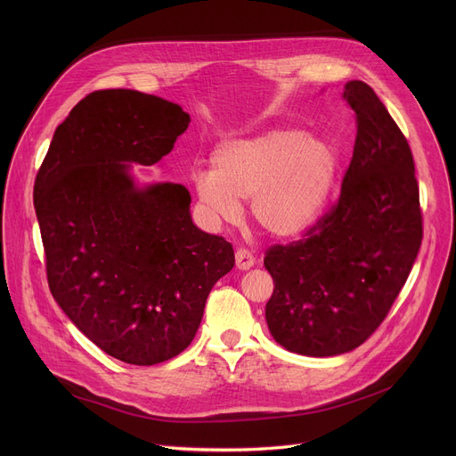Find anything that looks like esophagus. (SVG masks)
I'll use <instances>...</instances> for the list:
<instances>
[{
    "label": "esophagus",
    "mask_w": 456,
    "mask_h": 456,
    "mask_svg": "<svg viewBox=\"0 0 456 456\" xmlns=\"http://www.w3.org/2000/svg\"><path fill=\"white\" fill-rule=\"evenodd\" d=\"M234 258H236V268L242 270V272L255 266V255L249 249H246V248L236 249Z\"/></svg>",
    "instance_id": "esophagus-1"
}]
</instances>
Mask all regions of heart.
<instances>
[{"mask_svg": "<svg viewBox=\"0 0 456 456\" xmlns=\"http://www.w3.org/2000/svg\"><path fill=\"white\" fill-rule=\"evenodd\" d=\"M212 170L194 177L212 220L234 224L249 200L253 222L270 236L294 238L313 227L329 200L337 157L329 143L297 129H272L224 143Z\"/></svg>", "mask_w": 456, "mask_h": 456, "instance_id": "1", "label": "heart"}]
</instances>
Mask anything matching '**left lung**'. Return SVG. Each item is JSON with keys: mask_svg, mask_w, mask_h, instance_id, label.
I'll list each match as a JSON object with an SVG mask.
<instances>
[{"mask_svg": "<svg viewBox=\"0 0 456 456\" xmlns=\"http://www.w3.org/2000/svg\"><path fill=\"white\" fill-rule=\"evenodd\" d=\"M353 159L338 201L306 238L266 251V322L279 346L334 356L364 344L390 313L418 256L423 225L409 142L371 86L349 81Z\"/></svg>", "mask_w": 456, "mask_h": 456, "instance_id": "1", "label": "left lung"}]
</instances>
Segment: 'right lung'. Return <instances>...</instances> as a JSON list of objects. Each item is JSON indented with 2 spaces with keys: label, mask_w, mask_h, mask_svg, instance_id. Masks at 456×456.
<instances>
[{
  "label": "right lung",
  "mask_w": 456,
  "mask_h": 456,
  "mask_svg": "<svg viewBox=\"0 0 456 456\" xmlns=\"http://www.w3.org/2000/svg\"><path fill=\"white\" fill-rule=\"evenodd\" d=\"M190 116L136 90H98L55 129L35 181L50 290L107 354L153 366L194 340L212 286L234 266L232 246L198 229L190 191L138 186L131 164L174 150Z\"/></svg>",
  "instance_id": "1"
}]
</instances>
